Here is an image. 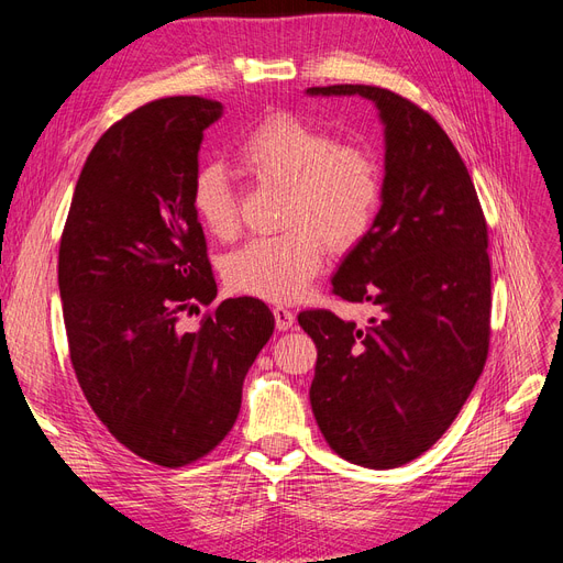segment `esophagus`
<instances>
[{
	"instance_id": "1",
	"label": "esophagus",
	"mask_w": 563,
	"mask_h": 563,
	"mask_svg": "<svg viewBox=\"0 0 563 563\" xmlns=\"http://www.w3.org/2000/svg\"><path fill=\"white\" fill-rule=\"evenodd\" d=\"M272 314H275V327H277L279 331L294 329V323H296V314H294V310L284 308V305H277V308H272Z\"/></svg>"
}]
</instances>
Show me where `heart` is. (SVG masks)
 I'll use <instances>...</instances> for the list:
<instances>
[{
  "instance_id": "heart-1",
  "label": "heart",
  "mask_w": 563,
  "mask_h": 563,
  "mask_svg": "<svg viewBox=\"0 0 563 563\" xmlns=\"http://www.w3.org/2000/svg\"><path fill=\"white\" fill-rule=\"evenodd\" d=\"M236 159L255 180L284 187L282 228L288 230L230 253L225 282L263 300H298L321 272L327 246L347 251L376 223L383 164L371 147L338 145L333 133L288 112L255 124L236 145ZM192 207L216 240L228 242L240 230L232 183L216 164L197 174Z\"/></svg>"
}]
</instances>
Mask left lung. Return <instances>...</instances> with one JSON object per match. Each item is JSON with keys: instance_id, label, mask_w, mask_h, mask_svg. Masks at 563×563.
Listing matches in <instances>:
<instances>
[{"instance_id": "obj_1", "label": "left lung", "mask_w": 563, "mask_h": 563, "mask_svg": "<svg viewBox=\"0 0 563 563\" xmlns=\"http://www.w3.org/2000/svg\"><path fill=\"white\" fill-rule=\"evenodd\" d=\"M308 96H362L385 135L376 223L340 263L333 294L368 302L366 323L298 314L314 340L310 404L329 446L389 470L428 451L479 380L490 335V263L482 203L446 131L397 93L366 84Z\"/></svg>"}]
</instances>
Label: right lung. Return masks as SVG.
<instances>
[{
	"label": "right lung",
	"instance_id": "obj_1",
	"mask_svg": "<svg viewBox=\"0 0 563 563\" xmlns=\"http://www.w3.org/2000/svg\"><path fill=\"white\" fill-rule=\"evenodd\" d=\"M223 106L147 103L110 126L81 168L58 253L70 360L84 397L135 455L180 467L240 416L242 385L275 331L258 298L213 305L218 286L192 207L199 145ZM211 303L202 327L177 319Z\"/></svg>",
	"mask_w": 563,
	"mask_h": 563
}]
</instances>
